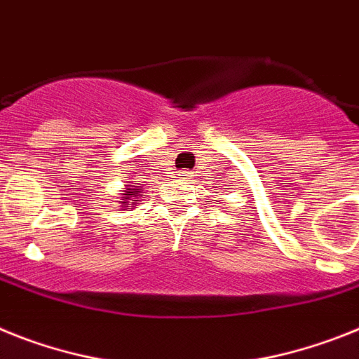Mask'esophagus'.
Masks as SVG:
<instances>
[{"label":"esophagus","instance_id":"obj_1","mask_svg":"<svg viewBox=\"0 0 359 359\" xmlns=\"http://www.w3.org/2000/svg\"><path fill=\"white\" fill-rule=\"evenodd\" d=\"M182 176H189V174H182Z\"/></svg>","mask_w":359,"mask_h":359}]
</instances>
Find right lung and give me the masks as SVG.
Returning a JSON list of instances; mask_svg holds the SVG:
<instances>
[{
  "label": "right lung",
  "mask_w": 359,
  "mask_h": 359,
  "mask_svg": "<svg viewBox=\"0 0 359 359\" xmlns=\"http://www.w3.org/2000/svg\"><path fill=\"white\" fill-rule=\"evenodd\" d=\"M123 192V201H121V207H127V205H134L137 200V196H142L140 192H142V189H130L128 187L127 191H121Z\"/></svg>",
  "instance_id": "obj_1"
}]
</instances>
